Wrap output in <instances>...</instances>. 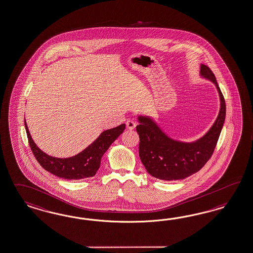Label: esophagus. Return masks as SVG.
Returning <instances> with one entry per match:
<instances>
[{"label":"esophagus","mask_w":253,"mask_h":253,"mask_svg":"<svg viewBox=\"0 0 253 253\" xmlns=\"http://www.w3.org/2000/svg\"><path fill=\"white\" fill-rule=\"evenodd\" d=\"M126 124L127 129L132 130L136 127V124L134 121H132V120H127Z\"/></svg>","instance_id":"esophagus-1"}]
</instances>
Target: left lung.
<instances>
[{
    "instance_id": "left-lung-1",
    "label": "left lung",
    "mask_w": 253,
    "mask_h": 253,
    "mask_svg": "<svg viewBox=\"0 0 253 253\" xmlns=\"http://www.w3.org/2000/svg\"><path fill=\"white\" fill-rule=\"evenodd\" d=\"M200 77L213 83L219 96V112L208 132L194 141H181L169 136L153 117L139 115L136 132L139 157L149 174L163 181L182 180L197 172L208 162L226 118V104L214 73L201 64Z\"/></svg>"
}]
</instances>
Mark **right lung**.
Here are the masks:
<instances>
[{
  "mask_svg": "<svg viewBox=\"0 0 253 253\" xmlns=\"http://www.w3.org/2000/svg\"><path fill=\"white\" fill-rule=\"evenodd\" d=\"M25 126L30 148L39 164L52 174L67 180H82L94 176L100 168L102 157L126 128V125L122 124L117 127L104 130L93 142L77 155L56 158L47 155L39 149L32 139L26 120Z\"/></svg>",
  "mask_w": 253,
  "mask_h": 253,
  "instance_id": "add662e5",
  "label": "right lung"
}]
</instances>
